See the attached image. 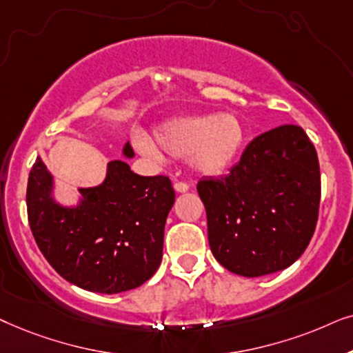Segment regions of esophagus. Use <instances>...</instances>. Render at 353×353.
<instances>
[{"mask_svg":"<svg viewBox=\"0 0 353 353\" xmlns=\"http://www.w3.org/2000/svg\"><path fill=\"white\" fill-rule=\"evenodd\" d=\"M189 189L190 187L189 184H185V182H176V184H174V190H176L177 194H185Z\"/></svg>","mask_w":353,"mask_h":353,"instance_id":"obj_1","label":"esophagus"}]
</instances>
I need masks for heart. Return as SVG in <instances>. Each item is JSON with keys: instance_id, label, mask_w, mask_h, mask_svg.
Returning a JSON list of instances; mask_svg holds the SVG:
<instances>
[{"instance_id": "heart-1", "label": "heart", "mask_w": 353, "mask_h": 353, "mask_svg": "<svg viewBox=\"0 0 353 353\" xmlns=\"http://www.w3.org/2000/svg\"><path fill=\"white\" fill-rule=\"evenodd\" d=\"M154 144L142 132L132 137L134 147L145 157L163 159L187 158L201 176H219L241 157L247 130L234 114H201L174 117L154 129Z\"/></svg>"}]
</instances>
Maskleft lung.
I'll return each instance as SVG.
<instances>
[{
    "mask_svg": "<svg viewBox=\"0 0 353 353\" xmlns=\"http://www.w3.org/2000/svg\"><path fill=\"white\" fill-rule=\"evenodd\" d=\"M216 260L245 278L285 270L312 241L321 176L318 154L299 125L253 139L228 176L196 185Z\"/></svg>",
    "mask_w": 353,
    "mask_h": 353,
    "instance_id": "1",
    "label": "left lung"
}]
</instances>
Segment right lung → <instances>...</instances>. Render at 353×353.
Wrapping results in <instances>:
<instances>
[{
    "instance_id": "1",
    "label": "right lung",
    "mask_w": 353,
    "mask_h": 353,
    "mask_svg": "<svg viewBox=\"0 0 353 353\" xmlns=\"http://www.w3.org/2000/svg\"><path fill=\"white\" fill-rule=\"evenodd\" d=\"M122 157H135L129 142ZM54 190L53 174L39 157L27 184L29 224L43 256L65 281L90 292L119 294L157 272L176 199L169 177L139 176L112 159L101 184L79 187L74 205L56 200Z\"/></svg>"
}]
</instances>
